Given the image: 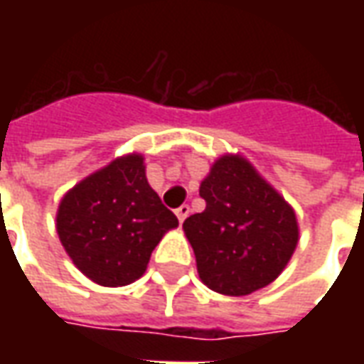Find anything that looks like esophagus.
I'll return each mask as SVG.
<instances>
[{
  "label": "esophagus",
  "instance_id": "esophagus-1",
  "mask_svg": "<svg viewBox=\"0 0 364 364\" xmlns=\"http://www.w3.org/2000/svg\"><path fill=\"white\" fill-rule=\"evenodd\" d=\"M189 213H191V208H189V206H187V205L179 206V208L175 210V214H177V218H179V222L185 220V218L189 216Z\"/></svg>",
  "mask_w": 364,
  "mask_h": 364
}]
</instances>
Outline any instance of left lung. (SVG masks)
I'll use <instances>...</instances> for the list:
<instances>
[{
	"label": "left lung",
	"instance_id": "obj_1",
	"mask_svg": "<svg viewBox=\"0 0 364 364\" xmlns=\"http://www.w3.org/2000/svg\"><path fill=\"white\" fill-rule=\"evenodd\" d=\"M206 208L183 230L200 281L228 296L252 294L273 282L298 244L294 210L240 156H224L200 183Z\"/></svg>",
	"mask_w": 364,
	"mask_h": 364
}]
</instances>
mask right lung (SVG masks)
I'll use <instances>...</instances> for the list:
<instances>
[{
    "instance_id": "obj_1",
    "label": "right lung",
    "mask_w": 364,
    "mask_h": 364,
    "mask_svg": "<svg viewBox=\"0 0 364 364\" xmlns=\"http://www.w3.org/2000/svg\"><path fill=\"white\" fill-rule=\"evenodd\" d=\"M179 220L146 179L142 156H127L77 183L56 216L74 265L103 287L140 279L154 247Z\"/></svg>"
}]
</instances>
